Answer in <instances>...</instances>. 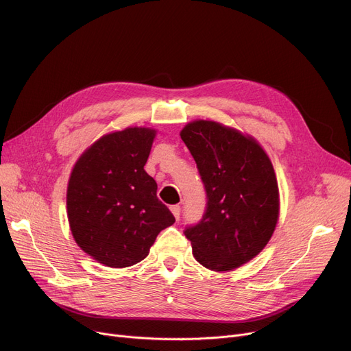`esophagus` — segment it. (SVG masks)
I'll return each mask as SVG.
<instances>
[{
    "mask_svg": "<svg viewBox=\"0 0 351 351\" xmlns=\"http://www.w3.org/2000/svg\"><path fill=\"white\" fill-rule=\"evenodd\" d=\"M171 212L173 213L175 219H176V220H179V217H180V206H179V205H173V206H171Z\"/></svg>",
    "mask_w": 351,
    "mask_h": 351,
    "instance_id": "obj_1",
    "label": "esophagus"
}]
</instances>
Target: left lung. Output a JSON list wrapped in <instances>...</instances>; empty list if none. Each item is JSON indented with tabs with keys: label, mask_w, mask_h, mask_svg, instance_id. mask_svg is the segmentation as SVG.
<instances>
[{
	"label": "left lung",
	"mask_w": 351,
	"mask_h": 351,
	"mask_svg": "<svg viewBox=\"0 0 351 351\" xmlns=\"http://www.w3.org/2000/svg\"><path fill=\"white\" fill-rule=\"evenodd\" d=\"M180 138L208 196L204 219L185 230L193 257L215 271L241 267L265 249L278 225L280 197L271 160L253 136L215 121H192Z\"/></svg>",
	"instance_id": "8db88e82"
}]
</instances>
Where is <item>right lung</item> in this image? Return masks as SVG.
Returning a JSON list of instances; mask_svg holds the SVG:
<instances>
[{"mask_svg":"<svg viewBox=\"0 0 351 351\" xmlns=\"http://www.w3.org/2000/svg\"><path fill=\"white\" fill-rule=\"evenodd\" d=\"M156 131L134 126L92 143L68 180L66 213L77 245L98 263L122 269L149 254L156 236L175 217L156 196L143 166Z\"/></svg>","mask_w":351,"mask_h":351,"instance_id":"add662e5","label":"right lung"}]
</instances>
